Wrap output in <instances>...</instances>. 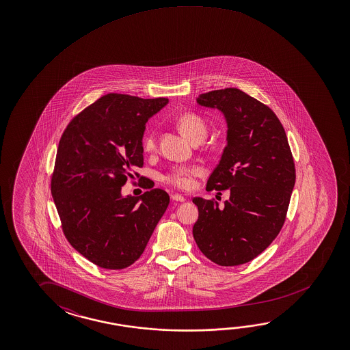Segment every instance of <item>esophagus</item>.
I'll return each instance as SVG.
<instances>
[{"mask_svg": "<svg viewBox=\"0 0 350 350\" xmlns=\"http://www.w3.org/2000/svg\"><path fill=\"white\" fill-rule=\"evenodd\" d=\"M173 201H177V202H183V201H185V198H184L183 195L180 194H173L172 196Z\"/></svg>", "mask_w": 350, "mask_h": 350, "instance_id": "34e87169", "label": "esophagus"}]
</instances>
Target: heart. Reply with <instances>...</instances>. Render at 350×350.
<instances>
[{"label": "heart", "mask_w": 350, "mask_h": 350, "mask_svg": "<svg viewBox=\"0 0 350 350\" xmlns=\"http://www.w3.org/2000/svg\"><path fill=\"white\" fill-rule=\"evenodd\" d=\"M177 126L190 142L206 138V122L198 113H184L178 118ZM143 148L146 152H154L157 149L155 128H149L144 134ZM202 174L204 168L199 165H178L163 174V180L177 189L189 190L194 187L195 179Z\"/></svg>", "instance_id": "heart-1"}]
</instances>
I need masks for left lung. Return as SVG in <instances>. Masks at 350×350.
<instances>
[{"mask_svg": "<svg viewBox=\"0 0 350 350\" xmlns=\"http://www.w3.org/2000/svg\"><path fill=\"white\" fill-rule=\"evenodd\" d=\"M198 103L227 120V145L206 190L230 189V200L194 198L199 218L193 235L219 266L247 264L282 230L295 183V165L275 112L235 88L201 94Z\"/></svg>", "mask_w": 350, "mask_h": 350, "instance_id": "1", "label": "left lung"}]
</instances>
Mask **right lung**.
I'll list each match as a JSON object with an SVG mask.
<instances>
[{
    "mask_svg": "<svg viewBox=\"0 0 350 350\" xmlns=\"http://www.w3.org/2000/svg\"><path fill=\"white\" fill-rule=\"evenodd\" d=\"M168 98L107 94L75 116L58 144L51 194L67 241L92 264L122 269L143 254L170 204L165 190L120 194L143 167L145 124Z\"/></svg>",
    "mask_w": 350,
    "mask_h": 350,
    "instance_id": "add662e5",
    "label": "right lung"
}]
</instances>
